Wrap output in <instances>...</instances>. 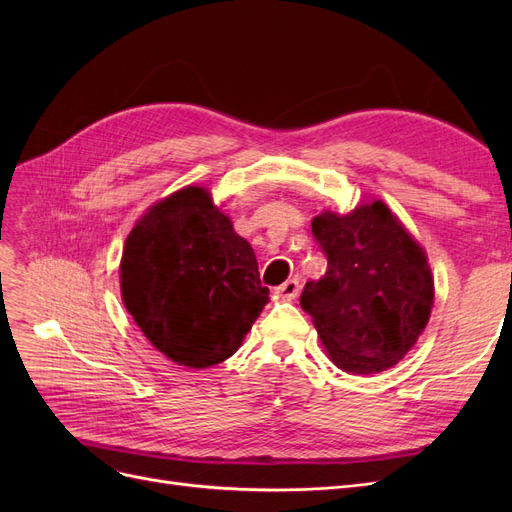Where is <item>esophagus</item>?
I'll list each match as a JSON object with an SVG mask.
<instances>
[{"mask_svg":"<svg viewBox=\"0 0 512 512\" xmlns=\"http://www.w3.org/2000/svg\"><path fill=\"white\" fill-rule=\"evenodd\" d=\"M299 280H286L284 284H280L275 288V292H277V297H282V299H294L299 294Z\"/></svg>","mask_w":512,"mask_h":512,"instance_id":"esophagus-1","label":"esophagus"}]
</instances>
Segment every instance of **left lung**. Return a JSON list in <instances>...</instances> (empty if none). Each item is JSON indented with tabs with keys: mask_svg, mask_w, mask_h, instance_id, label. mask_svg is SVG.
<instances>
[{
	"mask_svg": "<svg viewBox=\"0 0 512 512\" xmlns=\"http://www.w3.org/2000/svg\"><path fill=\"white\" fill-rule=\"evenodd\" d=\"M312 232L327 273L305 284L301 307L331 361L350 374H378L404 359L433 305L423 247L382 200L348 215L324 211Z\"/></svg>",
	"mask_w": 512,
	"mask_h": 512,
	"instance_id": "obj_1",
	"label": "left lung"
}]
</instances>
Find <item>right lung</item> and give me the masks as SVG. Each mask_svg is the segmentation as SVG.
<instances>
[{
	"label": "right lung",
	"mask_w": 512,
	"mask_h": 512,
	"mask_svg": "<svg viewBox=\"0 0 512 512\" xmlns=\"http://www.w3.org/2000/svg\"><path fill=\"white\" fill-rule=\"evenodd\" d=\"M119 269L134 322L170 361L192 369L235 354L269 301L252 245L194 185L136 222Z\"/></svg>",
	"instance_id": "1"
}]
</instances>
